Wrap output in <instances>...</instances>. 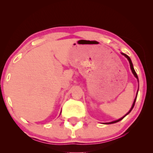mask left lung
<instances>
[{
	"label": "left lung",
	"instance_id": "left-lung-1",
	"mask_svg": "<svg viewBox=\"0 0 153 153\" xmlns=\"http://www.w3.org/2000/svg\"><path fill=\"white\" fill-rule=\"evenodd\" d=\"M121 54H122V55H123L125 56V58H127V59L128 60V61H129V65H130V68H131V72H132V74H134V76L136 78H137V81H138V83H139V78H138V76H137V73H136V72H135V70H134V67H133V64H132V62H131V59H130V58L127 55H126V54L125 53H122V52H121ZM138 91H139V88H138V91H137V96H136V97H135V99H134V102H133V104H132V106H131V108H130V110L124 116H123L122 118H120V119H118V120H114V121H112V122H109V123H104V124H106V125H108V124H113V123H117V122H119V121H120L121 120H123V118H125V116H127V115H128L129 113L131 112V111L132 110V108H134V104H135V102H136V100H137V95H138Z\"/></svg>",
	"mask_w": 153,
	"mask_h": 153
}]
</instances>
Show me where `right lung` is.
<instances>
[{
  "label": "right lung",
  "mask_w": 153,
  "mask_h": 153,
  "mask_svg": "<svg viewBox=\"0 0 153 153\" xmlns=\"http://www.w3.org/2000/svg\"><path fill=\"white\" fill-rule=\"evenodd\" d=\"M60 114H61V113H60Z\"/></svg>",
  "instance_id": "right-lung-1"
}]
</instances>
